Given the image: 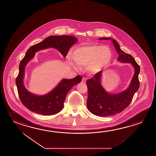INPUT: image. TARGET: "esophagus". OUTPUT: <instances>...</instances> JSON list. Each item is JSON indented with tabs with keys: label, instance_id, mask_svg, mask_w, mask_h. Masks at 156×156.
I'll return each mask as SVG.
<instances>
[{
	"label": "esophagus",
	"instance_id": "34e87169",
	"mask_svg": "<svg viewBox=\"0 0 156 156\" xmlns=\"http://www.w3.org/2000/svg\"><path fill=\"white\" fill-rule=\"evenodd\" d=\"M86 80H87V79H86V77H83V79H82V82L83 83H85L86 81Z\"/></svg>",
	"mask_w": 156,
	"mask_h": 156
}]
</instances>
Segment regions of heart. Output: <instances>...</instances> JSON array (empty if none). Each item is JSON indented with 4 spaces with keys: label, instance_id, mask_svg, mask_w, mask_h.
Here are the masks:
<instances>
[{
    "label": "heart",
    "instance_id": "obj_1",
    "mask_svg": "<svg viewBox=\"0 0 156 156\" xmlns=\"http://www.w3.org/2000/svg\"><path fill=\"white\" fill-rule=\"evenodd\" d=\"M73 57L76 65L72 60ZM112 58V51L108 46L89 44L77 47L69 55L70 64L76 69L86 66L91 73H98L109 64Z\"/></svg>",
    "mask_w": 156,
    "mask_h": 156
}]
</instances>
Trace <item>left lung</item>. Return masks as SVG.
Segmentation results:
<instances>
[{
	"instance_id": "1",
	"label": "left lung",
	"mask_w": 156,
	"mask_h": 156,
	"mask_svg": "<svg viewBox=\"0 0 156 156\" xmlns=\"http://www.w3.org/2000/svg\"><path fill=\"white\" fill-rule=\"evenodd\" d=\"M111 38L103 37L99 40H110ZM119 55L118 61L131 64L134 68V74L127 89L117 94H108L101 84L102 70L96 73L94 76L87 80L88 88L87 107L92 114L100 117L112 116L120 113L128 107L131 102L134 94L140 87L138 75L140 67L130 54L123 51L116 40L111 39Z\"/></svg>"
}]
</instances>
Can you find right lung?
Returning <instances> with one entry per match:
<instances>
[{
  "label": "right lung",
  "instance_id": "right-lung-1",
  "mask_svg": "<svg viewBox=\"0 0 156 156\" xmlns=\"http://www.w3.org/2000/svg\"><path fill=\"white\" fill-rule=\"evenodd\" d=\"M75 37L69 35L50 36L43 41L31 46L19 64L18 75L16 79L19 96L22 104L32 112L42 115H52L58 113L64 107L67 92L73 86L80 83L82 77L78 75L71 79H63L55 89L46 95L37 96L31 94L25 87L23 83L25 67L33 58L35 52L40 50L54 48L65 58L71 46L76 43Z\"/></svg>",
  "mask_w": 156,
  "mask_h": 156
}]
</instances>
